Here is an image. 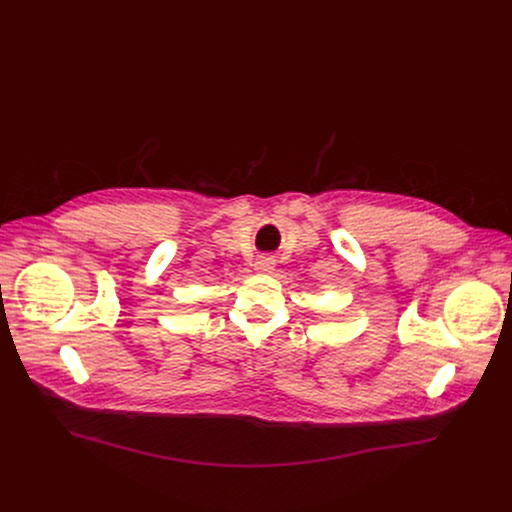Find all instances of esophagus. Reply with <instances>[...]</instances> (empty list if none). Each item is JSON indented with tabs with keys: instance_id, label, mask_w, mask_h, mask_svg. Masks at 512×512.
Instances as JSON below:
<instances>
[{
	"instance_id": "1",
	"label": "esophagus",
	"mask_w": 512,
	"mask_h": 512,
	"mask_svg": "<svg viewBox=\"0 0 512 512\" xmlns=\"http://www.w3.org/2000/svg\"><path fill=\"white\" fill-rule=\"evenodd\" d=\"M273 265H275V259H273V257H267V255H263V257H259V259L255 261V269L261 271V273H269V271L273 269Z\"/></svg>"
}]
</instances>
